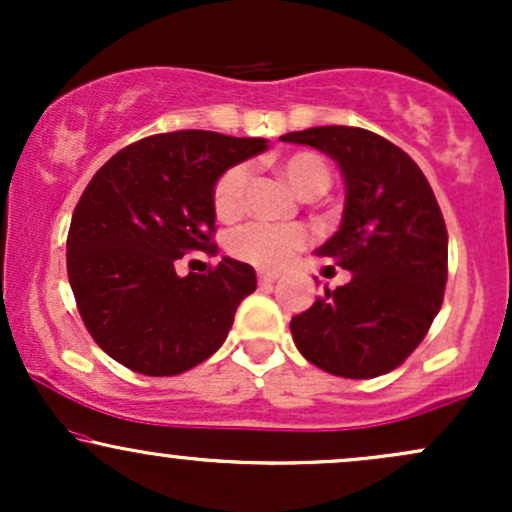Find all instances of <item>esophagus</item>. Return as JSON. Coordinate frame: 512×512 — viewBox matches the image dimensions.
Listing matches in <instances>:
<instances>
[{"mask_svg": "<svg viewBox=\"0 0 512 512\" xmlns=\"http://www.w3.org/2000/svg\"><path fill=\"white\" fill-rule=\"evenodd\" d=\"M257 279H260V284H264V286L274 284V281L279 279V272H260L257 274Z\"/></svg>", "mask_w": 512, "mask_h": 512, "instance_id": "34e87169", "label": "esophagus"}]
</instances>
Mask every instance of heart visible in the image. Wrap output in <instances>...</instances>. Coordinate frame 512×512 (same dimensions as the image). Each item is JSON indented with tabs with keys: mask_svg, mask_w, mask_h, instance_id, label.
<instances>
[{
	"mask_svg": "<svg viewBox=\"0 0 512 512\" xmlns=\"http://www.w3.org/2000/svg\"><path fill=\"white\" fill-rule=\"evenodd\" d=\"M276 170L293 192L310 199L330 187V168L313 151H298L276 161ZM248 166H233L221 175L214 187V209L219 219H236L245 207L248 190ZM310 243V233L303 226H272V223H248L228 238V250L238 260L262 269H279Z\"/></svg>",
	"mask_w": 512,
	"mask_h": 512,
	"instance_id": "b5f03b06",
	"label": "heart"
}]
</instances>
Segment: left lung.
<instances>
[{"label":"left lung","mask_w":512,"mask_h":512,"mask_svg":"<svg viewBox=\"0 0 512 512\" xmlns=\"http://www.w3.org/2000/svg\"><path fill=\"white\" fill-rule=\"evenodd\" d=\"M281 142L313 146L337 163L344 214L315 250L351 272L291 320L296 349L339 378L390 373L426 337L448 281V231L426 175L361 127H310Z\"/></svg>","instance_id":"8db88e82"}]
</instances>
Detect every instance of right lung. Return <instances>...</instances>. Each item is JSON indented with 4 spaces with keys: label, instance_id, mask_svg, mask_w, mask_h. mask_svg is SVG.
<instances>
[{
    "label": "right lung",
    "instance_id": "add662e5",
    "mask_svg": "<svg viewBox=\"0 0 512 512\" xmlns=\"http://www.w3.org/2000/svg\"><path fill=\"white\" fill-rule=\"evenodd\" d=\"M267 139L207 129L129 144L93 175L67 238V274L86 330L117 363L166 378L219 351L245 296L250 264L223 257L207 274L175 272L211 243L214 187L228 168L262 154Z\"/></svg>",
    "mask_w": 512,
    "mask_h": 512
}]
</instances>
